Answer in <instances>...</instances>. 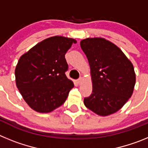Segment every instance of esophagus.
<instances>
[{
  "instance_id": "obj_1",
  "label": "esophagus",
  "mask_w": 148,
  "mask_h": 148,
  "mask_svg": "<svg viewBox=\"0 0 148 148\" xmlns=\"http://www.w3.org/2000/svg\"><path fill=\"white\" fill-rule=\"evenodd\" d=\"M82 81H83V79H82V78H78V80H77V82H78V84H81L82 83Z\"/></svg>"
}]
</instances>
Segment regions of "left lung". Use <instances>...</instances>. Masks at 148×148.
<instances>
[{"label":"left lung","mask_w":148,"mask_h":148,"mask_svg":"<svg viewBox=\"0 0 148 148\" xmlns=\"http://www.w3.org/2000/svg\"><path fill=\"white\" fill-rule=\"evenodd\" d=\"M80 45L88 59L92 83V92L84 98V105L99 116L115 113L133 94V64L120 48L102 38L84 39Z\"/></svg>","instance_id":"obj_1"}]
</instances>
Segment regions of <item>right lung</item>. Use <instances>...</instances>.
<instances>
[{
  "label": "right lung",
  "mask_w": 148,
  "mask_h": 148,
  "mask_svg": "<svg viewBox=\"0 0 148 148\" xmlns=\"http://www.w3.org/2000/svg\"><path fill=\"white\" fill-rule=\"evenodd\" d=\"M76 40L63 36L48 38L21 56L15 82L22 97L38 113H49L65 102L74 84L65 72V54Z\"/></svg>",
  "instance_id": "1"
}]
</instances>
